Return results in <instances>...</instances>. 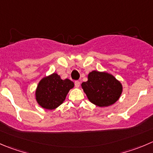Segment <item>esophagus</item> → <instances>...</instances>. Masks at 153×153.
<instances>
[{
  "instance_id": "esophagus-1",
  "label": "esophagus",
  "mask_w": 153,
  "mask_h": 153,
  "mask_svg": "<svg viewBox=\"0 0 153 153\" xmlns=\"http://www.w3.org/2000/svg\"><path fill=\"white\" fill-rule=\"evenodd\" d=\"M75 87H77V88H78V87H80V81H75Z\"/></svg>"
}]
</instances>
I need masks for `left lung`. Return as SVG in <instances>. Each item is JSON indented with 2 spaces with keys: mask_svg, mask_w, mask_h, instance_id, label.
<instances>
[{
  "mask_svg": "<svg viewBox=\"0 0 153 153\" xmlns=\"http://www.w3.org/2000/svg\"><path fill=\"white\" fill-rule=\"evenodd\" d=\"M87 98L99 107H107L114 104L120 97L123 86L111 74L105 72L92 71L88 80L81 84Z\"/></svg>",
  "mask_w": 153,
  "mask_h": 153,
  "instance_id": "obj_1",
  "label": "left lung"
}]
</instances>
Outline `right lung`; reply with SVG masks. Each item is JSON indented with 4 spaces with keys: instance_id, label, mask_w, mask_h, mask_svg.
I'll list each match as a JSON object with an SVG mask.
<instances>
[{
    "instance_id": "right-lung-1",
    "label": "right lung",
    "mask_w": 153,
    "mask_h": 153,
    "mask_svg": "<svg viewBox=\"0 0 153 153\" xmlns=\"http://www.w3.org/2000/svg\"><path fill=\"white\" fill-rule=\"evenodd\" d=\"M74 87V83L66 78L62 80L60 75L53 73L42 78L36 90V99L42 108L53 110L60 106L69 90Z\"/></svg>"
}]
</instances>
